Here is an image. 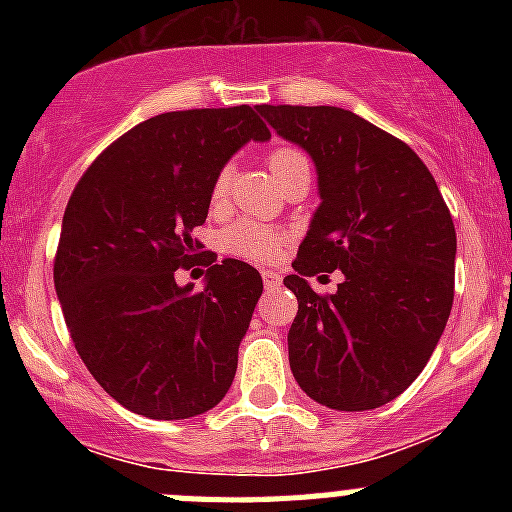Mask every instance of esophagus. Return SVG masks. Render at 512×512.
Wrapping results in <instances>:
<instances>
[{
  "mask_svg": "<svg viewBox=\"0 0 512 512\" xmlns=\"http://www.w3.org/2000/svg\"><path fill=\"white\" fill-rule=\"evenodd\" d=\"M261 279H264L266 289L277 287V284L282 282V277H279V274H277V271H274V269H264V271H261Z\"/></svg>",
  "mask_w": 512,
  "mask_h": 512,
  "instance_id": "34e87169",
  "label": "esophagus"
}]
</instances>
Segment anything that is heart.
Instances as JSON below:
<instances>
[{
  "label": "heart",
  "mask_w": 512,
  "mask_h": 512,
  "mask_svg": "<svg viewBox=\"0 0 512 512\" xmlns=\"http://www.w3.org/2000/svg\"><path fill=\"white\" fill-rule=\"evenodd\" d=\"M266 164H269V171L277 176H282L284 171L292 169L297 164H307L305 156H302L297 148L292 146H279L266 156ZM230 182V171L220 169L217 176L212 179L210 187V200L220 202L228 192ZM284 243V233L277 228H269V225L253 223V220H235L228 228L220 233V246H223L225 253L235 256V259L243 261H256V264H266V261L277 259L279 248Z\"/></svg>",
  "instance_id": "heart-1"
}]
</instances>
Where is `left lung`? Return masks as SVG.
<instances>
[{"label":"left lung","instance_id":"8db88e82","mask_svg":"<svg viewBox=\"0 0 512 512\" xmlns=\"http://www.w3.org/2000/svg\"><path fill=\"white\" fill-rule=\"evenodd\" d=\"M318 166L320 207L284 287L297 297L289 366L315 402L374 410L408 390L454 305L456 230L418 153L341 107L259 104ZM341 268L336 296L307 276Z\"/></svg>","mask_w":512,"mask_h":512}]
</instances>
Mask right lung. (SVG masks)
<instances>
[{"label":"right lung","instance_id":"right-lung-1","mask_svg":"<svg viewBox=\"0 0 512 512\" xmlns=\"http://www.w3.org/2000/svg\"><path fill=\"white\" fill-rule=\"evenodd\" d=\"M269 135L248 104L164 112L104 148L71 192L53 282L81 361L122 408L184 420L230 390L264 282L238 259L215 264L192 230L217 171ZM194 263L208 266L205 290L175 284Z\"/></svg>","mask_w":512,"mask_h":512}]
</instances>
